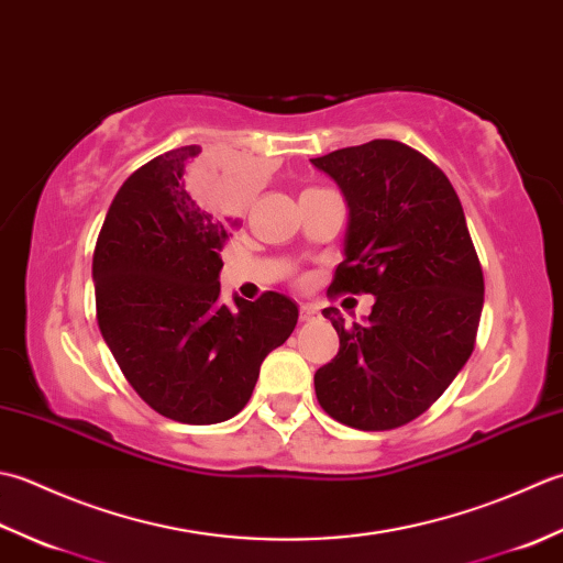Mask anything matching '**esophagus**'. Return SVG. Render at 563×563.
<instances>
[{"label": "esophagus", "mask_w": 563, "mask_h": 563, "mask_svg": "<svg viewBox=\"0 0 563 563\" xmlns=\"http://www.w3.org/2000/svg\"><path fill=\"white\" fill-rule=\"evenodd\" d=\"M318 316V308L313 303H303L298 308V318H301V323H308V320H316Z\"/></svg>", "instance_id": "1"}]
</instances>
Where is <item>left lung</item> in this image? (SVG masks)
I'll return each mask as SVG.
<instances>
[{
    "label": "left lung",
    "mask_w": 563,
    "mask_h": 563,
    "mask_svg": "<svg viewBox=\"0 0 563 563\" xmlns=\"http://www.w3.org/2000/svg\"><path fill=\"white\" fill-rule=\"evenodd\" d=\"M311 163L350 206L330 291L376 296L364 323L323 311L340 352L316 372L318 404L342 426L394 430L422 416L472 357L484 269L452 181L422 153L369 141Z\"/></svg>",
    "instance_id": "8db88e82"
}]
</instances>
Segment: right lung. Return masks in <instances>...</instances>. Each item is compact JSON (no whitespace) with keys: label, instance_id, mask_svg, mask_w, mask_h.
I'll return each instance as SVG.
<instances>
[{"label":"right lung","instance_id":"add662e5","mask_svg":"<svg viewBox=\"0 0 563 563\" xmlns=\"http://www.w3.org/2000/svg\"><path fill=\"white\" fill-rule=\"evenodd\" d=\"M201 147L153 157L123 181L101 225L91 277L101 335L133 391L169 420L213 426L238 416L260 364L284 345L298 308L277 291L257 301L218 284L233 218L199 203Z\"/></svg>","mask_w":563,"mask_h":563}]
</instances>
